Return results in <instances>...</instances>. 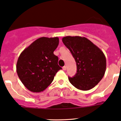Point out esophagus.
Wrapping results in <instances>:
<instances>
[{"label": "esophagus", "instance_id": "obj_1", "mask_svg": "<svg viewBox=\"0 0 121 121\" xmlns=\"http://www.w3.org/2000/svg\"><path fill=\"white\" fill-rule=\"evenodd\" d=\"M66 66H64V67H63V70H66Z\"/></svg>", "mask_w": 121, "mask_h": 121}]
</instances>
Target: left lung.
Wrapping results in <instances>:
<instances>
[{"label": "left lung", "instance_id": "1", "mask_svg": "<svg viewBox=\"0 0 121 121\" xmlns=\"http://www.w3.org/2000/svg\"><path fill=\"white\" fill-rule=\"evenodd\" d=\"M77 63V73L68 77L77 89L87 91L102 80L106 71V58L100 48L90 40L80 36H66L62 39Z\"/></svg>", "mask_w": 121, "mask_h": 121}]
</instances>
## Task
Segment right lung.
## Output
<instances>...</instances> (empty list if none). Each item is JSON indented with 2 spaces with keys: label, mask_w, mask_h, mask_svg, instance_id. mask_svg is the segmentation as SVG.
<instances>
[{
  "label": "right lung",
  "mask_w": 121,
  "mask_h": 121,
  "mask_svg": "<svg viewBox=\"0 0 121 121\" xmlns=\"http://www.w3.org/2000/svg\"><path fill=\"white\" fill-rule=\"evenodd\" d=\"M59 44L58 37H40L26 48L19 56L16 71L20 81L29 91L40 92L53 82L61 69L54 52Z\"/></svg>",
  "instance_id": "add662e5"
}]
</instances>
